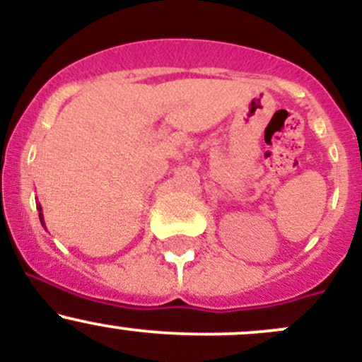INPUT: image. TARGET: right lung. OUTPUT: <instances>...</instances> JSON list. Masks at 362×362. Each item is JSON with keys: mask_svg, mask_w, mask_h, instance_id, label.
I'll return each mask as SVG.
<instances>
[{"mask_svg": "<svg viewBox=\"0 0 362 362\" xmlns=\"http://www.w3.org/2000/svg\"><path fill=\"white\" fill-rule=\"evenodd\" d=\"M36 207H38V211H40V221H42V225L45 226V219H43V214H42V206H40V204H38V206H36Z\"/></svg>", "mask_w": 362, "mask_h": 362, "instance_id": "right-lung-1", "label": "right lung"}]
</instances>
